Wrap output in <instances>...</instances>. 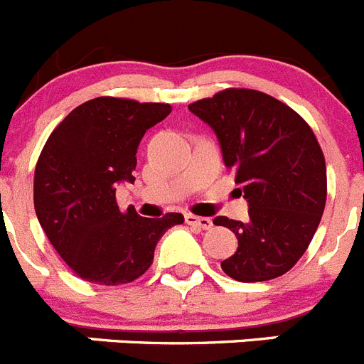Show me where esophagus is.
Instances as JSON below:
<instances>
[{
  "label": "esophagus",
  "mask_w": 364,
  "mask_h": 364,
  "mask_svg": "<svg viewBox=\"0 0 364 364\" xmlns=\"http://www.w3.org/2000/svg\"><path fill=\"white\" fill-rule=\"evenodd\" d=\"M186 222H188V224H191V226L200 228V230H211V228H213V222H211V218L197 217V215H191V213L186 215Z\"/></svg>",
  "instance_id": "obj_1"
}]
</instances>
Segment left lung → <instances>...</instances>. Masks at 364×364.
Segmentation results:
<instances>
[{
    "instance_id": "left-lung-1",
    "label": "left lung",
    "mask_w": 364,
    "mask_h": 364,
    "mask_svg": "<svg viewBox=\"0 0 364 364\" xmlns=\"http://www.w3.org/2000/svg\"><path fill=\"white\" fill-rule=\"evenodd\" d=\"M189 111L215 131L250 205L247 222L213 220L239 239L222 269L240 282L281 277L310 246L326 204V164L314 131L294 109L253 89H226Z\"/></svg>"
}]
</instances>
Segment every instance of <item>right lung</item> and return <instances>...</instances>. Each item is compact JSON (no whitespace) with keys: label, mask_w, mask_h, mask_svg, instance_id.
I'll use <instances>...</instances> for the list:
<instances>
[{"label":"right lung","mask_w":364,"mask_h":364,"mask_svg":"<svg viewBox=\"0 0 364 364\" xmlns=\"http://www.w3.org/2000/svg\"><path fill=\"white\" fill-rule=\"evenodd\" d=\"M169 112V104L100 96L70 111L45 142L34 210L54 250L83 281H134L153 262L160 237L184 222L180 213L146 218L117 204L118 184H134L140 140Z\"/></svg>","instance_id":"right-lung-1"}]
</instances>
